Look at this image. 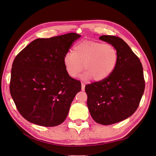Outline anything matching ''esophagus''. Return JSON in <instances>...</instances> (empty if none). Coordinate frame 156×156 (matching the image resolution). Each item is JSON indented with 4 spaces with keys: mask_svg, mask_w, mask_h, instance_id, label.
Masks as SVG:
<instances>
[{
    "mask_svg": "<svg viewBox=\"0 0 156 156\" xmlns=\"http://www.w3.org/2000/svg\"><path fill=\"white\" fill-rule=\"evenodd\" d=\"M82 91L85 90V84L83 83H82Z\"/></svg>",
    "mask_w": 156,
    "mask_h": 156,
    "instance_id": "1",
    "label": "esophagus"
}]
</instances>
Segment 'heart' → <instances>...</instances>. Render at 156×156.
Here are the masks:
<instances>
[{
  "label": "heart",
  "mask_w": 156,
  "mask_h": 156,
  "mask_svg": "<svg viewBox=\"0 0 156 156\" xmlns=\"http://www.w3.org/2000/svg\"><path fill=\"white\" fill-rule=\"evenodd\" d=\"M118 52L113 45L94 40H83L73 47V53L68 52L63 57L65 70L71 77L76 78L83 66L85 79L93 78L102 81L108 78L116 69Z\"/></svg>",
  "instance_id": "obj_1"
}]
</instances>
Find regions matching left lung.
<instances>
[{
  "label": "left lung",
  "mask_w": 156,
  "mask_h": 156,
  "mask_svg": "<svg viewBox=\"0 0 156 156\" xmlns=\"http://www.w3.org/2000/svg\"><path fill=\"white\" fill-rule=\"evenodd\" d=\"M99 39L116 48L118 62L108 78L86 85L85 91L91 117L99 124L109 125L129 118L136 111L145 81L140 61L124 40L113 35Z\"/></svg>",
  "instance_id": "obj_1"
}]
</instances>
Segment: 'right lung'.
I'll return each instance as SVG.
<instances>
[{"label": "right lung", "instance_id": "1", "mask_svg": "<svg viewBox=\"0 0 156 156\" xmlns=\"http://www.w3.org/2000/svg\"><path fill=\"white\" fill-rule=\"evenodd\" d=\"M80 36L69 33L35 39L14 58L10 91L27 121L43 126L65 121L81 83L67 73L63 57Z\"/></svg>", "mask_w": 156, "mask_h": 156}]
</instances>
